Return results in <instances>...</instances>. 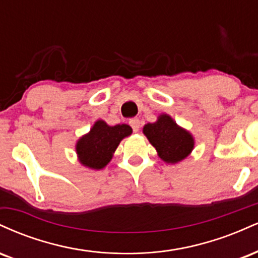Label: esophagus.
<instances>
[{
    "label": "esophagus",
    "mask_w": 258,
    "mask_h": 258,
    "mask_svg": "<svg viewBox=\"0 0 258 258\" xmlns=\"http://www.w3.org/2000/svg\"><path fill=\"white\" fill-rule=\"evenodd\" d=\"M130 126L132 127L133 132H138L139 127H141V122H139L138 119H136V117H135V119L130 120Z\"/></svg>",
    "instance_id": "34e87169"
}]
</instances>
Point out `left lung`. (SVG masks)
I'll return each mask as SVG.
<instances>
[{
  "label": "left lung",
  "instance_id": "8db88e82",
  "mask_svg": "<svg viewBox=\"0 0 258 258\" xmlns=\"http://www.w3.org/2000/svg\"><path fill=\"white\" fill-rule=\"evenodd\" d=\"M143 133L166 162H178L193 150L194 139L190 133L180 128L166 114L160 115L156 122L147 123Z\"/></svg>",
  "mask_w": 258,
  "mask_h": 258
}]
</instances>
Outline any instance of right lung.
<instances>
[{
	"label": "right lung",
	"mask_w": 258,
	"mask_h": 258,
	"mask_svg": "<svg viewBox=\"0 0 258 258\" xmlns=\"http://www.w3.org/2000/svg\"><path fill=\"white\" fill-rule=\"evenodd\" d=\"M131 133L132 128L125 123L109 126L104 121H97L90 133L79 139L76 152L80 162L93 170H100L110 161L121 139Z\"/></svg>",
	"instance_id": "1"
}]
</instances>
